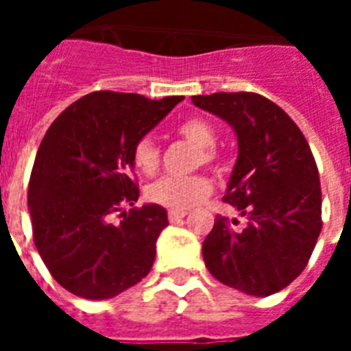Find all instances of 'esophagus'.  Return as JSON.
Returning a JSON list of instances; mask_svg holds the SVG:
<instances>
[{
  "instance_id": "obj_1",
  "label": "esophagus",
  "mask_w": 351,
  "mask_h": 351,
  "mask_svg": "<svg viewBox=\"0 0 351 351\" xmlns=\"http://www.w3.org/2000/svg\"><path fill=\"white\" fill-rule=\"evenodd\" d=\"M186 215L187 211H173V209H171L169 213H167V217H169V222H178V220L184 219Z\"/></svg>"
}]
</instances>
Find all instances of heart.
<instances>
[{
  "label": "heart",
  "instance_id": "heart-1",
  "mask_svg": "<svg viewBox=\"0 0 351 351\" xmlns=\"http://www.w3.org/2000/svg\"><path fill=\"white\" fill-rule=\"evenodd\" d=\"M178 134L187 143L198 147L195 164L213 165L219 162V153L215 149L217 132L213 125L204 118H189L178 125ZM132 164L142 175H154L160 167V149L151 136L140 138L132 149ZM213 193V182L206 175L193 176H164L147 187V198L153 204L164 206L173 211L195 208L197 204Z\"/></svg>",
  "mask_w": 351,
  "mask_h": 351
}]
</instances>
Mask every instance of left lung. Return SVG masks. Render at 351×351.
Listing matches in <instances>:
<instances>
[{"label": "left lung", "instance_id": "obj_1", "mask_svg": "<svg viewBox=\"0 0 351 351\" xmlns=\"http://www.w3.org/2000/svg\"><path fill=\"white\" fill-rule=\"evenodd\" d=\"M191 100L237 132L239 158L224 202L250 220L234 231L230 219H215L202 244L206 267L247 295L277 293L304 271L322 230L321 180L310 145L277 104L256 93Z\"/></svg>", "mask_w": 351, "mask_h": 351}]
</instances>
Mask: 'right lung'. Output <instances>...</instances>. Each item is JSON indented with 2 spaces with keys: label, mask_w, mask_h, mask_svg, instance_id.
<instances>
[{
  "label": "right lung",
  "mask_w": 351,
  "mask_h": 351,
  "mask_svg": "<svg viewBox=\"0 0 351 351\" xmlns=\"http://www.w3.org/2000/svg\"><path fill=\"white\" fill-rule=\"evenodd\" d=\"M184 96L149 100L96 90L52 121L29 182L36 250L60 286L82 299H111L153 267L167 222L158 204L122 211L140 197L132 149Z\"/></svg>",
  "instance_id": "obj_1"
}]
</instances>
